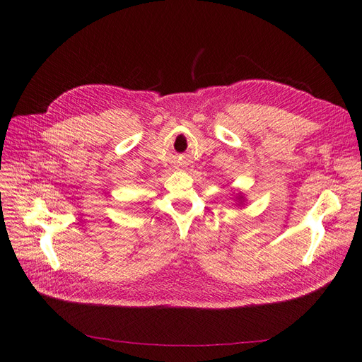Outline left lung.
<instances>
[{
    "label": "left lung",
    "mask_w": 362,
    "mask_h": 362,
    "mask_svg": "<svg viewBox=\"0 0 362 362\" xmlns=\"http://www.w3.org/2000/svg\"><path fill=\"white\" fill-rule=\"evenodd\" d=\"M236 199H238V201H240V204H243V202H244V197H243L241 194H238V196H236Z\"/></svg>",
    "instance_id": "left-lung-1"
}]
</instances>
